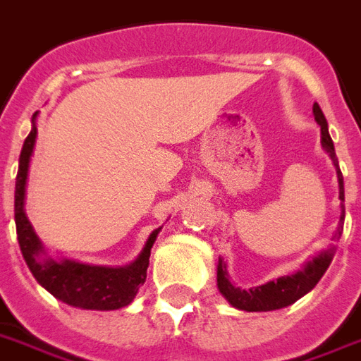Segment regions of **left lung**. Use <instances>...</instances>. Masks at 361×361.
I'll use <instances>...</instances> for the list:
<instances>
[{
	"label": "left lung",
	"mask_w": 361,
	"mask_h": 361,
	"mask_svg": "<svg viewBox=\"0 0 361 361\" xmlns=\"http://www.w3.org/2000/svg\"><path fill=\"white\" fill-rule=\"evenodd\" d=\"M313 116L315 122L321 126V145L323 150L330 155L334 166H336V174H338L339 183V200L345 202V187H343V174L339 171L338 157H336V150H334L332 137L328 133V122L324 118L323 111L319 107V104H313ZM343 222H345V206L341 204V216H339V228L336 235H341ZM334 252L336 248H328V250L321 252L319 256H315L312 262H307L304 265L302 271H297L291 276H282L272 282H267L263 286L252 287V289H241L231 283L230 276H228L226 263L222 257H219V265H216V286L219 291L228 302L237 310H245V312H272V310H280V307L291 306L293 302H297L298 298L304 297L307 291H312L313 287L317 286V282L323 278L326 269L332 263Z\"/></svg>",
	"instance_id": "1"
}]
</instances>
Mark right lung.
<instances>
[{
    "label": "right lung",
    "mask_w": 361,
    "mask_h": 361,
    "mask_svg": "<svg viewBox=\"0 0 361 361\" xmlns=\"http://www.w3.org/2000/svg\"><path fill=\"white\" fill-rule=\"evenodd\" d=\"M37 114L38 113H35L31 118L33 128L23 142L22 154H20L16 190H14V222H16V235H18L23 259L27 263L35 280L46 291L68 306L81 307V310H99V312L128 306L133 302L139 287L146 282L150 250L161 228L152 231L139 257L126 267L89 265V263L74 262V259L57 262L46 256V248L35 233L23 209L29 161L33 155L35 139H37Z\"/></svg>",
    "instance_id": "1"
}]
</instances>
